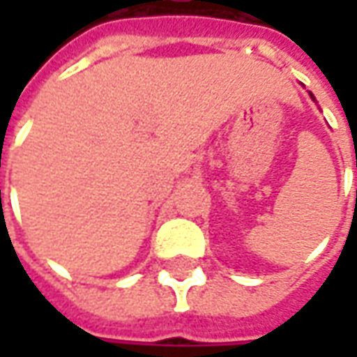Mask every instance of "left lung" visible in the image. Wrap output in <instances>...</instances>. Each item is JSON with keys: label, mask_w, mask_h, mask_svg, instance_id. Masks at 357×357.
<instances>
[{"label": "left lung", "mask_w": 357, "mask_h": 357, "mask_svg": "<svg viewBox=\"0 0 357 357\" xmlns=\"http://www.w3.org/2000/svg\"><path fill=\"white\" fill-rule=\"evenodd\" d=\"M310 97H312V99H314V101H315V97H314V93H310Z\"/></svg>", "instance_id": "left-lung-1"}]
</instances>
